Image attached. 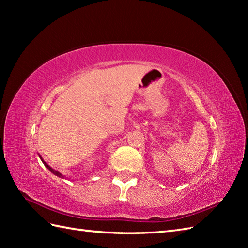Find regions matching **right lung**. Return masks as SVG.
Returning <instances> with one entry per match:
<instances>
[{"instance_id":"obj_1","label":"right lung","mask_w":248,"mask_h":248,"mask_svg":"<svg viewBox=\"0 0 248 248\" xmlns=\"http://www.w3.org/2000/svg\"><path fill=\"white\" fill-rule=\"evenodd\" d=\"M39 157H40V160H41V161H43V163H44V164H45V166H46V168H48V170H50L51 172H53L55 176H59V177H61V178H62V177H64V176H62V173H61V172H59V171H56V170H53V168H52V167H50V166H49L48 164H46V162H45V161L43 160V157H41L40 155H39Z\"/></svg>"}]
</instances>
